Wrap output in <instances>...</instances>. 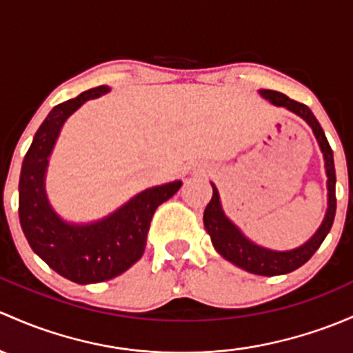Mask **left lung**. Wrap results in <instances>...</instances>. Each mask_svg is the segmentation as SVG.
<instances>
[{"instance_id": "8db88e82", "label": "left lung", "mask_w": 353, "mask_h": 353, "mask_svg": "<svg viewBox=\"0 0 353 353\" xmlns=\"http://www.w3.org/2000/svg\"><path fill=\"white\" fill-rule=\"evenodd\" d=\"M259 94L269 103H272L274 106H281V108L298 114L313 130L314 139H316L321 154H323L326 189H328V208H326L323 221L310 240H306L299 247L291 248V250H272V248L262 247V245L252 242L248 236H245L242 230L226 216L223 208H221L220 192L213 183H211L213 196H211V201L208 203L203 221H205L208 235L211 236L214 250L226 261L247 270V272L257 274V276H281V274L292 272L298 267L306 264L332 230L336 211L335 164H333V150L326 140L323 128L306 105L288 98L283 92L272 91V89H261Z\"/></svg>"}]
</instances>
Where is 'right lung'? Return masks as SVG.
Listing matches in <instances>:
<instances>
[{"instance_id": "add662e5", "label": "right lung", "mask_w": 353, "mask_h": 353, "mask_svg": "<svg viewBox=\"0 0 353 353\" xmlns=\"http://www.w3.org/2000/svg\"><path fill=\"white\" fill-rule=\"evenodd\" d=\"M110 92L98 86L61 103L37 130L20 174V223L32 250L50 269L77 284L103 283L130 269L143 255L152 216L172 198L183 181L148 188L108 216L91 223H72L59 216L46 191L49 159L68 118L89 99Z\"/></svg>"}]
</instances>
